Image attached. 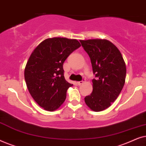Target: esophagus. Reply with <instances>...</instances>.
<instances>
[{
  "label": "esophagus",
  "mask_w": 146,
  "mask_h": 146,
  "mask_svg": "<svg viewBox=\"0 0 146 146\" xmlns=\"http://www.w3.org/2000/svg\"><path fill=\"white\" fill-rule=\"evenodd\" d=\"M84 80H81V81H79V82H77V84L78 85H81V84H82L84 83Z\"/></svg>",
  "instance_id": "obj_1"
}]
</instances>
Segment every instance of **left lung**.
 <instances>
[{"instance_id": "8db88e82", "label": "left lung", "mask_w": 146, "mask_h": 146, "mask_svg": "<svg viewBox=\"0 0 146 146\" xmlns=\"http://www.w3.org/2000/svg\"><path fill=\"white\" fill-rule=\"evenodd\" d=\"M84 50L90 58L93 72V90L85 97L92 110L100 111L113 102L122 90L126 76V66L118 48L106 39L81 40Z\"/></svg>"}]
</instances>
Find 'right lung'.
Listing matches in <instances>:
<instances>
[{
    "mask_svg": "<svg viewBox=\"0 0 146 146\" xmlns=\"http://www.w3.org/2000/svg\"><path fill=\"white\" fill-rule=\"evenodd\" d=\"M80 46L76 39L47 38L30 56L25 69L26 84L31 96L45 110L54 111L65 101L67 90L73 84L64 78L63 63Z\"/></svg>",
    "mask_w": 146,
    "mask_h": 146,
    "instance_id": "obj_1",
    "label": "right lung"
}]
</instances>
